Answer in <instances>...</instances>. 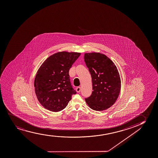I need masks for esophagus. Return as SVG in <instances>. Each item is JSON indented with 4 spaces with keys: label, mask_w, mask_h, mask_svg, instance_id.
Instances as JSON below:
<instances>
[{
    "label": "esophagus",
    "mask_w": 158,
    "mask_h": 158,
    "mask_svg": "<svg viewBox=\"0 0 158 158\" xmlns=\"http://www.w3.org/2000/svg\"><path fill=\"white\" fill-rule=\"evenodd\" d=\"M77 92L78 93H80V90H81V87H78L76 88Z\"/></svg>",
    "instance_id": "1"
}]
</instances>
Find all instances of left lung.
I'll return each mask as SVG.
<instances>
[{
  "label": "left lung",
  "mask_w": 158,
  "mask_h": 158,
  "mask_svg": "<svg viewBox=\"0 0 158 158\" xmlns=\"http://www.w3.org/2000/svg\"><path fill=\"white\" fill-rule=\"evenodd\" d=\"M84 60L92 79V95L85 98L90 109L103 111L115 103L121 89V80L117 66L102 53H85Z\"/></svg>",
  "instance_id": "left-lung-1"
}]
</instances>
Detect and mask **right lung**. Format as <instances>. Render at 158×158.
Returning <instances> with one entry per match:
<instances>
[{"mask_svg": "<svg viewBox=\"0 0 158 158\" xmlns=\"http://www.w3.org/2000/svg\"><path fill=\"white\" fill-rule=\"evenodd\" d=\"M81 53L60 52L48 57L37 71L34 87L35 95L43 107L59 112L66 107L76 92L72 88L70 69Z\"/></svg>", "mask_w": 158, "mask_h": 158, "instance_id": "add662e5", "label": "right lung"}]
</instances>
